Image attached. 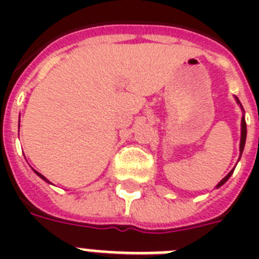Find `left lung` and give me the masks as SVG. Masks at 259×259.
<instances>
[{
	"label": "left lung",
	"mask_w": 259,
	"mask_h": 259,
	"mask_svg": "<svg viewBox=\"0 0 259 259\" xmlns=\"http://www.w3.org/2000/svg\"><path fill=\"white\" fill-rule=\"evenodd\" d=\"M238 101V99H237ZM238 103H239V101H238ZM245 142H246V121H245V117L242 118V136H241V146H239V148H241V154H242V152H243V148H245ZM233 172L234 170H231V172L229 173V175H227V176L225 177V179H223V180L221 181V183H219V184H218V187H221L222 184H225L226 181L229 180L230 179V176H231V175H233Z\"/></svg>",
	"instance_id": "left-lung-1"
}]
</instances>
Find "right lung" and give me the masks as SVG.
I'll use <instances>...</instances> for the list:
<instances>
[{"instance_id":"right-lung-1","label":"right lung","mask_w":259,"mask_h":259,"mask_svg":"<svg viewBox=\"0 0 259 259\" xmlns=\"http://www.w3.org/2000/svg\"><path fill=\"white\" fill-rule=\"evenodd\" d=\"M18 126H20V125H18ZM34 170V169H33ZM34 173H36V175H37V176H40V177H41V179H42V180H46L47 181V183H50V181H48V180H47V179H46V177H44V176H42V175H41V173H38L37 172V170H34Z\"/></svg>"}]
</instances>
